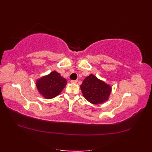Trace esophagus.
<instances>
[{
  "label": "esophagus",
  "mask_w": 152,
  "mask_h": 152,
  "mask_svg": "<svg viewBox=\"0 0 152 152\" xmlns=\"http://www.w3.org/2000/svg\"><path fill=\"white\" fill-rule=\"evenodd\" d=\"M78 82V80H71V83H76Z\"/></svg>",
  "instance_id": "esophagus-1"
}]
</instances>
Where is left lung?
I'll return each instance as SVG.
<instances>
[{
	"label": "left lung",
	"mask_w": 152,
	"mask_h": 152,
	"mask_svg": "<svg viewBox=\"0 0 152 152\" xmlns=\"http://www.w3.org/2000/svg\"><path fill=\"white\" fill-rule=\"evenodd\" d=\"M80 88L85 99L93 104L104 103L108 99L112 91L110 86L93 74L86 77Z\"/></svg>",
	"instance_id": "1"
}]
</instances>
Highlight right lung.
I'll return each instance as SVG.
<instances>
[{
	"mask_svg": "<svg viewBox=\"0 0 152 152\" xmlns=\"http://www.w3.org/2000/svg\"><path fill=\"white\" fill-rule=\"evenodd\" d=\"M67 82L59 73L53 71L48 75L37 80L36 86L40 95L47 99H52L59 95L66 85Z\"/></svg>",
	"mask_w": 152,
	"mask_h": 152,
	"instance_id": "add662e5",
	"label": "right lung"
}]
</instances>
